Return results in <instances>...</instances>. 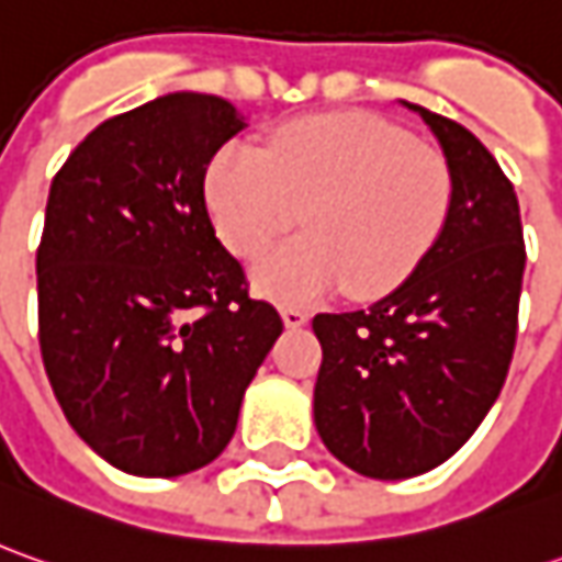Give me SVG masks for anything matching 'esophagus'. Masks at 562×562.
<instances>
[{
  "label": "esophagus",
  "instance_id": "34e87169",
  "mask_svg": "<svg viewBox=\"0 0 562 562\" xmlns=\"http://www.w3.org/2000/svg\"><path fill=\"white\" fill-rule=\"evenodd\" d=\"M307 314L299 311V307H282V323H285V329H301L304 323H307Z\"/></svg>",
  "mask_w": 562,
  "mask_h": 562
}]
</instances>
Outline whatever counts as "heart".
<instances>
[{
	"mask_svg": "<svg viewBox=\"0 0 562 562\" xmlns=\"http://www.w3.org/2000/svg\"><path fill=\"white\" fill-rule=\"evenodd\" d=\"M221 243L255 258L304 211V239L267 251L251 285L277 304H311L348 285L376 299L438 243L454 180L445 158L373 114H314L280 126L267 151L226 143L204 177Z\"/></svg>",
	"mask_w": 562,
	"mask_h": 562,
	"instance_id": "b5f03b06",
	"label": "heart"
}]
</instances>
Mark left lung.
Returning <instances> with one entry per match:
<instances>
[{"instance_id":"8db88e82","label":"left lung","mask_w":562,"mask_h":562,"mask_svg":"<svg viewBox=\"0 0 562 562\" xmlns=\"http://www.w3.org/2000/svg\"><path fill=\"white\" fill-rule=\"evenodd\" d=\"M454 180L445 229L414 273L351 314H317L314 423L348 470L411 479L454 457L492 411L516 345L526 270L519 202L467 126L423 105Z\"/></svg>"}]
</instances>
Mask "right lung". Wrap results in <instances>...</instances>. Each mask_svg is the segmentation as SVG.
<instances>
[{
  "label": "right lung",
  "instance_id": "right-lung-1",
  "mask_svg": "<svg viewBox=\"0 0 562 562\" xmlns=\"http://www.w3.org/2000/svg\"><path fill=\"white\" fill-rule=\"evenodd\" d=\"M245 126L221 95L167 92L95 126L52 180L43 363L74 432L121 473L173 479L217 460L280 339L204 204L211 158Z\"/></svg>",
  "mask_w": 562,
  "mask_h": 562
}]
</instances>
